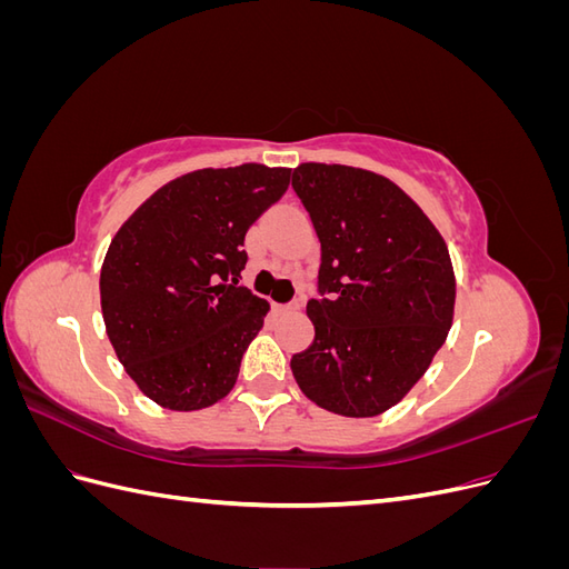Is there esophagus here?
I'll return each instance as SVG.
<instances>
[{"label":"esophagus","instance_id":"34e87169","mask_svg":"<svg viewBox=\"0 0 569 569\" xmlns=\"http://www.w3.org/2000/svg\"><path fill=\"white\" fill-rule=\"evenodd\" d=\"M299 303H274V313L278 316H287V313H295V311H299Z\"/></svg>","mask_w":569,"mask_h":569}]
</instances>
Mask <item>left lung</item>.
I'll use <instances>...</instances> for the list:
<instances>
[{
    "mask_svg": "<svg viewBox=\"0 0 569 569\" xmlns=\"http://www.w3.org/2000/svg\"><path fill=\"white\" fill-rule=\"evenodd\" d=\"M291 187L320 239L308 301L316 339L291 358L299 389L343 418L399 403L449 337L456 274L441 232L399 184L366 168L301 163Z\"/></svg>",
    "mask_w": 569,
    "mask_h": 569,
    "instance_id": "left-lung-1",
    "label": "left lung"
}]
</instances>
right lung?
Returning <instances> with one entry per match:
<instances>
[{
  "mask_svg": "<svg viewBox=\"0 0 569 569\" xmlns=\"http://www.w3.org/2000/svg\"><path fill=\"white\" fill-rule=\"evenodd\" d=\"M289 178L291 168L263 163L192 170L113 234L99 274L101 316L118 360L153 403L201 410L232 391L270 311L237 287L244 234Z\"/></svg>",
  "mask_w": 569,
  "mask_h": 569,
  "instance_id": "add662e5",
  "label": "right lung"
}]
</instances>
